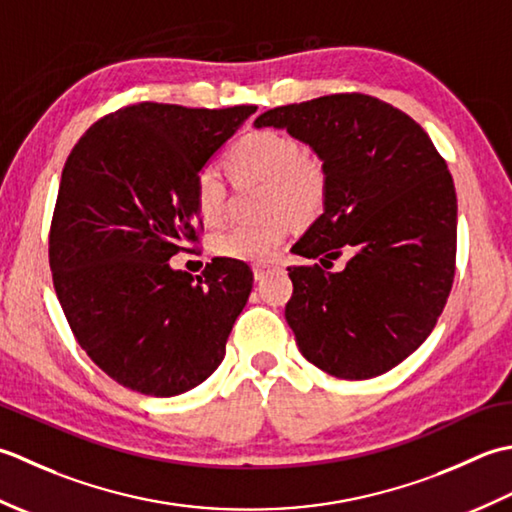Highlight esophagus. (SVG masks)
<instances>
[{
	"mask_svg": "<svg viewBox=\"0 0 512 512\" xmlns=\"http://www.w3.org/2000/svg\"><path fill=\"white\" fill-rule=\"evenodd\" d=\"M269 271H274V265H254V278L263 280Z\"/></svg>",
	"mask_w": 512,
	"mask_h": 512,
	"instance_id": "1",
	"label": "esophagus"
}]
</instances>
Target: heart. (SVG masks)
<instances>
[{"mask_svg":"<svg viewBox=\"0 0 512 512\" xmlns=\"http://www.w3.org/2000/svg\"><path fill=\"white\" fill-rule=\"evenodd\" d=\"M234 181L265 183V221L238 223L218 234L212 249L223 258L265 263L276 254L289 234V218L298 223L314 221L327 201V172L318 159L305 156L294 134L256 130L236 141L225 156ZM194 203L207 225H218L227 216V185L221 174L205 168L194 179Z\"/></svg>","mask_w":512,"mask_h":512,"instance_id":"1","label":"heart"}]
</instances>
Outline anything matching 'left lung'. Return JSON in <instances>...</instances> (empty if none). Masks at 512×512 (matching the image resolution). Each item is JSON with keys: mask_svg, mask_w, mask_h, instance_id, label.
Here are the masks:
<instances>
[{"mask_svg": "<svg viewBox=\"0 0 512 512\" xmlns=\"http://www.w3.org/2000/svg\"><path fill=\"white\" fill-rule=\"evenodd\" d=\"M256 128H283L327 172L325 212L291 252L285 318L298 349L342 380L398 367L429 338L451 294L457 196L446 161L409 114L360 92L267 110ZM349 251L342 272L330 260Z\"/></svg>", "mask_w": 512, "mask_h": 512, "instance_id": "obj_1", "label": "left lung"}]
</instances>
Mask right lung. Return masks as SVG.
I'll return each mask as SVG.
<instances>
[{
    "instance_id": "obj_1",
    "label": "right lung",
    "mask_w": 512,
    "mask_h": 512,
    "mask_svg": "<svg viewBox=\"0 0 512 512\" xmlns=\"http://www.w3.org/2000/svg\"><path fill=\"white\" fill-rule=\"evenodd\" d=\"M256 106L134 103L90 125L61 172L52 285L81 349L112 380L172 398L210 378L252 291L243 260L203 276L168 260L198 243L194 179Z\"/></svg>"
}]
</instances>
